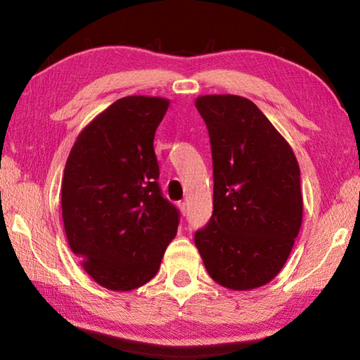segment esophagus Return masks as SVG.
Here are the masks:
<instances>
[{
  "label": "esophagus",
  "mask_w": 360,
  "mask_h": 360,
  "mask_svg": "<svg viewBox=\"0 0 360 360\" xmlns=\"http://www.w3.org/2000/svg\"><path fill=\"white\" fill-rule=\"evenodd\" d=\"M178 207H179L181 215H182V217H186V215H187V204H186V202H179V204H178Z\"/></svg>",
  "instance_id": "34e87169"
}]
</instances>
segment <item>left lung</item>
<instances>
[{
  "instance_id": "obj_1",
  "label": "left lung",
  "mask_w": 360,
  "mask_h": 360,
  "mask_svg": "<svg viewBox=\"0 0 360 360\" xmlns=\"http://www.w3.org/2000/svg\"><path fill=\"white\" fill-rule=\"evenodd\" d=\"M209 129L213 215L195 233L210 277L250 290L277 277L302 227L300 167L288 141L249 98L195 101Z\"/></svg>"
}]
</instances>
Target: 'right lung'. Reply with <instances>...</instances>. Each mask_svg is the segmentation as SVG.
<instances>
[{
    "mask_svg": "<svg viewBox=\"0 0 360 360\" xmlns=\"http://www.w3.org/2000/svg\"><path fill=\"white\" fill-rule=\"evenodd\" d=\"M170 101L128 96L82 129L66 160L62 217L68 243L98 285L127 292L159 271L179 213L160 195L153 148Z\"/></svg>",
    "mask_w": 360,
    "mask_h": 360,
    "instance_id": "right-lung-1",
    "label": "right lung"
}]
</instances>
